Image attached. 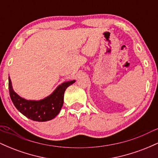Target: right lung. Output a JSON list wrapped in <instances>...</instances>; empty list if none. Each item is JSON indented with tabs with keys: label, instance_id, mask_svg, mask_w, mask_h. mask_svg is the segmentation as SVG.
I'll use <instances>...</instances> for the list:
<instances>
[{
	"label": "right lung",
	"instance_id": "add662e5",
	"mask_svg": "<svg viewBox=\"0 0 158 158\" xmlns=\"http://www.w3.org/2000/svg\"><path fill=\"white\" fill-rule=\"evenodd\" d=\"M74 82L75 80L63 83L48 97L40 101H31L20 97L14 91L9 77V91L14 106L21 114L32 120L45 122L53 119L59 113L64 102L65 90Z\"/></svg>",
	"mask_w": 158,
	"mask_h": 158
}]
</instances>
